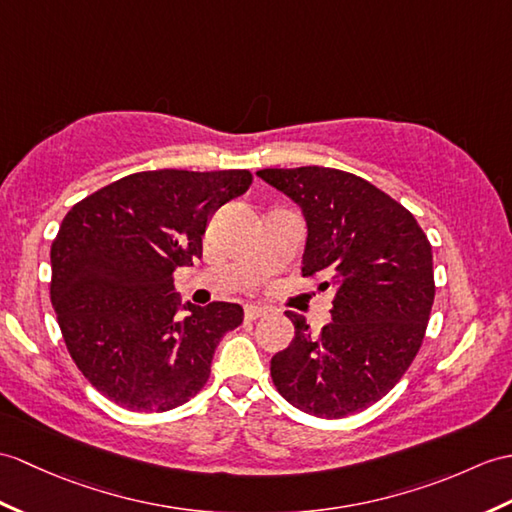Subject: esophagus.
<instances>
[{"instance_id":"34e87169","label":"esophagus","mask_w":512,"mask_h":512,"mask_svg":"<svg viewBox=\"0 0 512 512\" xmlns=\"http://www.w3.org/2000/svg\"><path fill=\"white\" fill-rule=\"evenodd\" d=\"M266 314H268L266 307H259V305H246L244 307V318L246 320H257V318L266 316Z\"/></svg>"}]
</instances>
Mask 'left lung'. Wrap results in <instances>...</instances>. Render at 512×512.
I'll return each instance as SVG.
<instances>
[{
  "label": "left lung",
  "mask_w": 512,
  "mask_h": 512,
  "mask_svg": "<svg viewBox=\"0 0 512 512\" xmlns=\"http://www.w3.org/2000/svg\"><path fill=\"white\" fill-rule=\"evenodd\" d=\"M301 207L307 222L303 277L336 290L331 323L305 318L270 362L279 395L320 419L362 412L395 388L417 358L434 303L432 246L412 213L364 178L307 165L259 170Z\"/></svg>",
  "instance_id": "8db88e82"
}]
</instances>
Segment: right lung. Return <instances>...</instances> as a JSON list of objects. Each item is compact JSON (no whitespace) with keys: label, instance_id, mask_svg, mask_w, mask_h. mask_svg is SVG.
Here are the masks:
<instances>
[{"label":"right lung","instance_id":"obj_1","mask_svg":"<svg viewBox=\"0 0 512 512\" xmlns=\"http://www.w3.org/2000/svg\"><path fill=\"white\" fill-rule=\"evenodd\" d=\"M251 183L248 170L137 172L69 209L50 253L52 305L71 360L117 406L165 412L207 384L244 310L181 303L172 275L202 257L213 211Z\"/></svg>","mask_w":512,"mask_h":512}]
</instances>
